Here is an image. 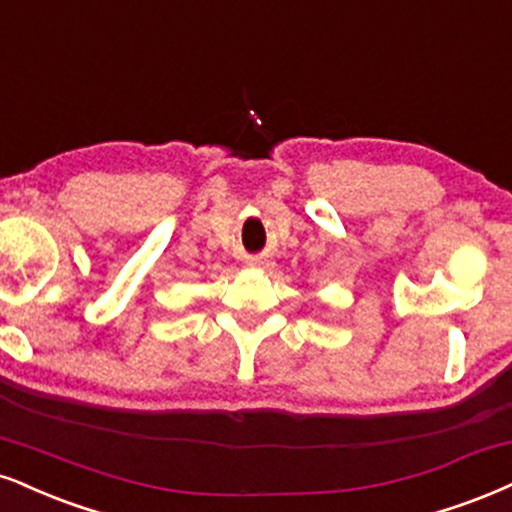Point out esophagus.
<instances>
[{"label":"esophagus","mask_w":512,"mask_h":512,"mask_svg":"<svg viewBox=\"0 0 512 512\" xmlns=\"http://www.w3.org/2000/svg\"><path fill=\"white\" fill-rule=\"evenodd\" d=\"M250 264H257V262H250Z\"/></svg>","instance_id":"obj_1"}]
</instances>
